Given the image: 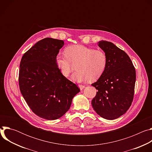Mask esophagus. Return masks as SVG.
<instances>
[{"label":"esophagus","instance_id":"esophagus-1","mask_svg":"<svg viewBox=\"0 0 152 152\" xmlns=\"http://www.w3.org/2000/svg\"><path fill=\"white\" fill-rule=\"evenodd\" d=\"M79 87L80 88V90H82L84 88H85V85H79Z\"/></svg>","mask_w":152,"mask_h":152}]
</instances>
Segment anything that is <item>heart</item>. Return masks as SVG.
Instances as JSON below:
<instances>
[{"instance_id": "1", "label": "heart", "mask_w": 152, "mask_h": 152, "mask_svg": "<svg viewBox=\"0 0 152 152\" xmlns=\"http://www.w3.org/2000/svg\"><path fill=\"white\" fill-rule=\"evenodd\" d=\"M65 53H58L56 62L62 75L66 77L73 71L75 65L77 70L73 78L79 82L96 80L106 70L107 58L103 50L77 45L67 47Z\"/></svg>"}]
</instances>
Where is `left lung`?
<instances>
[{"instance_id":"8db88e82","label":"left lung","mask_w":152,"mask_h":152,"mask_svg":"<svg viewBox=\"0 0 152 152\" xmlns=\"http://www.w3.org/2000/svg\"><path fill=\"white\" fill-rule=\"evenodd\" d=\"M99 46L106 53L107 63L103 75L92 84L97 92L91 104L100 117L114 120L125 114L132 104L135 69L127 53L111 42L101 41Z\"/></svg>"}]
</instances>
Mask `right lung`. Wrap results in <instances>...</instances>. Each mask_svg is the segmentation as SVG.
<instances>
[{
  "label": "right lung",
  "mask_w": 152,
  "mask_h": 152,
  "mask_svg": "<svg viewBox=\"0 0 152 152\" xmlns=\"http://www.w3.org/2000/svg\"><path fill=\"white\" fill-rule=\"evenodd\" d=\"M64 45L62 40L42 39L25 53L20 64V92L32 112L46 120H56L66 114L80 91L56 64V57Z\"/></svg>",
  "instance_id": "obj_1"
}]
</instances>
